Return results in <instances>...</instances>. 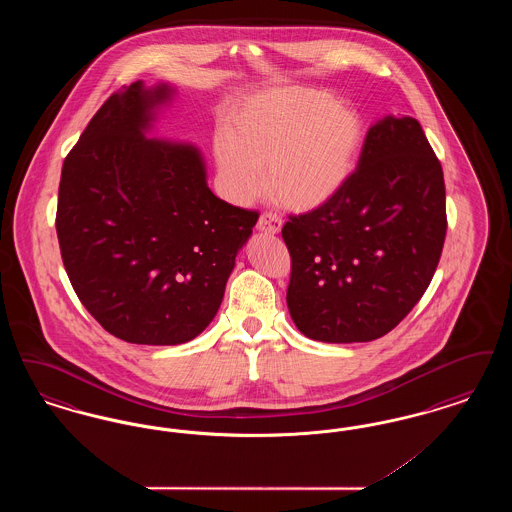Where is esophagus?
Segmentation results:
<instances>
[{"mask_svg": "<svg viewBox=\"0 0 512 512\" xmlns=\"http://www.w3.org/2000/svg\"><path fill=\"white\" fill-rule=\"evenodd\" d=\"M282 228V219L276 213H263L257 220V230L259 232H268V234H278Z\"/></svg>", "mask_w": 512, "mask_h": 512, "instance_id": "esophagus-1", "label": "esophagus"}]
</instances>
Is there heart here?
<instances>
[{"instance_id": "b5f03b06", "label": "heart", "mask_w": 512, "mask_h": 512, "mask_svg": "<svg viewBox=\"0 0 512 512\" xmlns=\"http://www.w3.org/2000/svg\"><path fill=\"white\" fill-rule=\"evenodd\" d=\"M361 117L328 92L284 88L255 99L217 142L230 197L247 203L265 186L293 211H315L340 194L363 147Z\"/></svg>"}]
</instances>
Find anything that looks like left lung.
Returning <instances> with one entry per match:
<instances>
[{
  "instance_id": "1",
  "label": "left lung",
  "mask_w": 512,
  "mask_h": 512,
  "mask_svg": "<svg viewBox=\"0 0 512 512\" xmlns=\"http://www.w3.org/2000/svg\"><path fill=\"white\" fill-rule=\"evenodd\" d=\"M445 232L443 171L420 122L372 124L340 194L282 228L295 326L326 343L386 336L430 286Z\"/></svg>"
}]
</instances>
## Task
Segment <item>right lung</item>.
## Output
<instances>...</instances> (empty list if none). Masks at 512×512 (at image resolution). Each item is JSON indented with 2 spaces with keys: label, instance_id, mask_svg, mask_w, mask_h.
<instances>
[{
  "label": "right lung",
  "instance_id": "1",
  "mask_svg": "<svg viewBox=\"0 0 512 512\" xmlns=\"http://www.w3.org/2000/svg\"><path fill=\"white\" fill-rule=\"evenodd\" d=\"M171 96V86L142 80L113 94L61 171L63 265L88 313L128 343L199 336L259 219L209 190L197 147L147 138Z\"/></svg>",
  "mask_w": 512,
  "mask_h": 512
}]
</instances>
